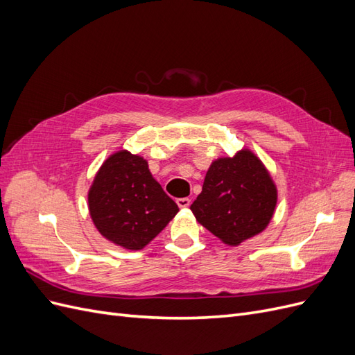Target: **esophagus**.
I'll list each match as a JSON object with an SVG mask.
<instances>
[{
	"label": "esophagus",
	"instance_id": "obj_1",
	"mask_svg": "<svg viewBox=\"0 0 355 355\" xmlns=\"http://www.w3.org/2000/svg\"><path fill=\"white\" fill-rule=\"evenodd\" d=\"M176 204L180 209H188L191 206V200L189 198H178Z\"/></svg>",
	"mask_w": 355,
	"mask_h": 355
}]
</instances>
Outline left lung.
Returning <instances> with one entry per match:
<instances>
[{
  "instance_id": "8db88e82",
  "label": "left lung",
  "mask_w": 355,
  "mask_h": 355,
  "mask_svg": "<svg viewBox=\"0 0 355 355\" xmlns=\"http://www.w3.org/2000/svg\"><path fill=\"white\" fill-rule=\"evenodd\" d=\"M277 206V187L250 149L214 159L202 191L191 204L196 219L228 245L262 232Z\"/></svg>"
}]
</instances>
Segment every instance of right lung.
Instances as JSON below:
<instances>
[{
    "mask_svg": "<svg viewBox=\"0 0 355 355\" xmlns=\"http://www.w3.org/2000/svg\"><path fill=\"white\" fill-rule=\"evenodd\" d=\"M89 211L106 240L141 250L179 211L153 178L148 161L121 149L98 170L89 189Z\"/></svg>",
    "mask_w": 355,
    "mask_h": 355,
    "instance_id": "1",
    "label": "right lung"
}]
</instances>
